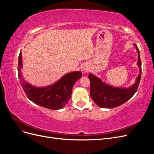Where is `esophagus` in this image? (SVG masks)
<instances>
[{
	"instance_id": "1",
	"label": "esophagus",
	"mask_w": 154,
	"mask_h": 154,
	"mask_svg": "<svg viewBox=\"0 0 154 154\" xmlns=\"http://www.w3.org/2000/svg\"><path fill=\"white\" fill-rule=\"evenodd\" d=\"M83 71H87V69L85 68V67H84V68H83Z\"/></svg>"
}]
</instances>
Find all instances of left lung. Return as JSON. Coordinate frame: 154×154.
I'll list each match as a JSON object with an SVG mask.
<instances>
[{
    "label": "left lung",
    "mask_w": 154,
    "mask_h": 154,
    "mask_svg": "<svg viewBox=\"0 0 154 154\" xmlns=\"http://www.w3.org/2000/svg\"><path fill=\"white\" fill-rule=\"evenodd\" d=\"M138 53L137 66L139 68V73L136 78V81L130 87H115L106 84L102 82L100 78L88 74L90 80V94L92 100L100 107L104 109H112L123 104L127 101L136 92L140 82L141 76V62L139 50L136 44H134Z\"/></svg>",
    "instance_id": "1"
}]
</instances>
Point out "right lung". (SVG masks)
Returning a JSON list of instances; mask_svg holds the SVG:
<instances>
[{
  "mask_svg": "<svg viewBox=\"0 0 154 154\" xmlns=\"http://www.w3.org/2000/svg\"><path fill=\"white\" fill-rule=\"evenodd\" d=\"M22 68V57L20 51L18 57V74L23 90L28 99L34 103L52 110L63 108L71 98L74 83L82 76L80 71L71 72L65 74L52 85L38 87L31 85L24 80L21 72Z\"/></svg>",
  "mask_w": 154,
  "mask_h": 154,
  "instance_id": "obj_1",
  "label": "right lung"
}]
</instances>
